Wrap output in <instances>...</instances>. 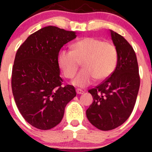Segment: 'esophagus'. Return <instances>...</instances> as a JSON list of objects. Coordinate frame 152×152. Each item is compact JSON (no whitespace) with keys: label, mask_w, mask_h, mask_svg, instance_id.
I'll return each mask as SVG.
<instances>
[{"label":"esophagus","mask_w":152,"mask_h":152,"mask_svg":"<svg viewBox=\"0 0 152 152\" xmlns=\"http://www.w3.org/2000/svg\"><path fill=\"white\" fill-rule=\"evenodd\" d=\"M76 93H77V94H83L85 91L81 90V89H76Z\"/></svg>","instance_id":"34e87169"}]
</instances>
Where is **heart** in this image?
<instances>
[{
	"mask_svg": "<svg viewBox=\"0 0 152 152\" xmlns=\"http://www.w3.org/2000/svg\"><path fill=\"white\" fill-rule=\"evenodd\" d=\"M58 65L65 77H74L81 62L83 67L72 84L79 87L91 85L96 79L102 81L108 78L115 70L118 51L114 44L95 37H85L71 45V50L59 52Z\"/></svg>",
	"mask_w": 152,
	"mask_h": 152,
	"instance_id": "heart-1",
	"label": "heart"
}]
</instances>
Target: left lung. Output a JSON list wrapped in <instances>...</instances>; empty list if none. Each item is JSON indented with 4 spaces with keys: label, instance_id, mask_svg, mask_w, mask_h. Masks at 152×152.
<instances>
[{
    "label": "left lung",
    "instance_id": "8db88e82",
    "mask_svg": "<svg viewBox=\"0 0 152 152\" xmlns=\"http://www.w3.org/2000/svg\"><path fill=\"white\" fill-rule=\"evenodd\" d=\"M111 37L118 51V62L111 76L88 92L93 102L86 111L89 121L102 131L114 129L131 115L140 87L135 52L121 35L113 31Z\"/></svg>",
    "mask_w": 152,
    "mask_h": 152
}]
</instances>
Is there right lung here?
Here are the masks:
<instances>
[{
	"label": "right lung",
	"instance_id": "right-lung-1",
	"mask_svg": "<svg viewBox=\"0 0 152 152\" xmlns=\"http://www.w3.org/2000/svg\"><path fill=\"white\" fill-rule=\"evenodd\" d=\"M76 37L75 31L49 26L31 34L17 51L12 93L20 114L35 128L56 126L67 104L76 96L73 86H62L57 62L62 47Z\"/></svg>",
	"mask_w": 152,
	"mask_h": 152
}]
</instances>
